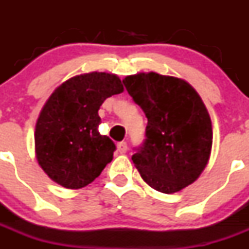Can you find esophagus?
Here are the masks:
<instances>
[{
  "label": "esophagus",
  "instance_id": "obj_1",
  "mask_svg": "<svg viewBox=\"0 0 249 249\" xmlns=\"http://www.w3.org/2000/svg\"><path fill=\"white\" fill-rule=\"evenodd\" d=\"M127 148H128V147H127V142H120V143L117 144V151L120 152V153H126L127 152Z\"/></svg>",
  "mask_w": 249,
  "mask_h": 249
}]
</instances>
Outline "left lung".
Wrapping results in <instances>:
<instances>
[{
  "label": "left lung",
  "instance_id": "obj_1",
  "mask_svg": "<svg viewBox=\"0 0 249 249\" xmlns=\"http://www.w3.org/2000/svg\"><path fill=\"white\" fill-rule=\"evenodd\" d=\"M124 87L146 114V140L132 156L141 177L162 193L190 186L206 168L212 122L199 94L184 80L156 72L127 76Z\"/></svg>",
  "mask_w": 249,
  "mask_h": 249
}]
</instances>
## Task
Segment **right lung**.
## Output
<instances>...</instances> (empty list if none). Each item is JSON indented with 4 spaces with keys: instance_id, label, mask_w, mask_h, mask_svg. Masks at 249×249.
Masks as SVG:
<instances>
[{
    "instance_id": "1",
    "label": "right lung",
    "mask_w": 249,
    "mask_h": 249,
    "mask_svg": "<svg viewBox=\"0 0 249 249\" xmlns=\"http://www.w3.org/2000/svg\"><path fill=\"white\" fill-rule=\"evenodd\" d=\"M123 92L121 80L106 72L74 76L58 86L41 109L35 131L36 158L46 175L66 188L93 182L116 149L100 135L98 109L106 98Z\"/></svg>"
}]
</instances>
